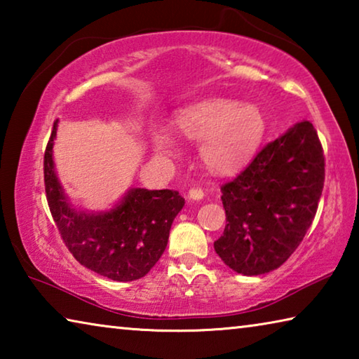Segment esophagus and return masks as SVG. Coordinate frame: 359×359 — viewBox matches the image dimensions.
Wrapping results in <instances>:
<instances>
[{
    "label": "esophagus",
    "mask_w": 359,
    "mask_h": 359,
    "mask_svg": "<svg viewBox=\"0 0 359 359\" xmlns=\"http://www.w3.org/2000/svg\"><path fill=\"white\" fill-rule=\"evenodd\" d=\"M188 198L193 199V201H201L204 198V191L201 188H191V190L188 191Z\"/></svg>",
    "instance_id": "34e87169"
}]
</instances>
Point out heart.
Returning a JSON list of instances; mask_svg holds the SVG:
<instances>
[{
    "label": "heart",
    "mask_w": 359,
    "mask_h": 359,
    "mask_svg": "<svg viewBox=\"0 0 359 359\" xmlns=\"http://www.w3.org/2000/svg\"><path fill=\"white\" fill-rule=\"evenodd\" d=\"M175 125L184 137L201 141L199 155L205 168L215 174H229L244 165L266 130L259 107L226 98H209L180 109ZM150 139L158 155L177 154V142L166 128L154 126Z\"/></svg>",
    "instance_id": "heart-1"
}]
</instances>
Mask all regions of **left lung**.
<instances>
[{"instance_id":"1","label":"left lung","mask_w":359,"mask_h":359,"mask_svg":"<svg viewBox=\"0 0 359 359\" xmlns=\"http://www.w3.org/2000/svg\"><path fill=\"white\" fill-rule=\"evenodd\" d=\"M323 182V149L313 125L302 120L222 187L226 226L214 244L218 257L244 276L280 267L311 228Z\"/></svg>"}]
</instances>
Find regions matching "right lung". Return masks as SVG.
I'll return each instance as SVG.
<instances>
[{
	"mask_svg": "<svg viewBox=\"0 0 359 359\" xmlns=\"http://www.w3.org/2000/svg\"><path fill=\"white\" fill-rule=\"evenodd\" d=\"M53 123L44 155V182L53 222L79 263L111 280L144 277L161 258L169 231L185 199L172 190L130 188L107 210L77 209L60 182L53 161Z\"/></svg>",
	"mask_w": 359,
	"mask_h": 359,
	"instance_id": "obj_1",
	"label": "right lung"
}]
</instances>
